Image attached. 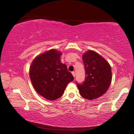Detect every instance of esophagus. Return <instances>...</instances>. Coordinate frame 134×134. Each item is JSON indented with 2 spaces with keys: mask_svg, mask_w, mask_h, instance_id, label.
<instances>
[{
  "mask_svg": "<svg viewBox=\"0 0 134 134\" xmlns=\"http://www.w3.org/2000/svg\"><path fill=\"white\" fill-rule=\"evenodd\" d=\"M71 73H72V76H73V77H75V76H76L75 72H74V71H72V72H71Z\"/></svg>",
  "mask_w": 134,
  "mask_h": 134,
  "instance_id": "34e87169",
  "label": "esophagus"
}]
</instances>
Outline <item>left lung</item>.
<instances>
[{
	"label": "left lung",
	"mask_w": 134,
	"mask_h": 134,
	"mask_svg": "<svg viewBox=\"0 0 134 134\" xmlns=\"http://www.w3.org/2000/svg\"><path fill=\"white\" fill-rule=\"evenodd\" d=\"M85 69V80L77 84L81 96L93 100L102 96L112 81L111 67L108 62L95 51L89 50L82 55Z\"/></svg>",
	"instance_id": "1"
}]
</instances>
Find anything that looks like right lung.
<instances>
[{
	"instance_id": "1",
	"label": "right lung",
	"mask_w": 134,
	"mask_h": 134,
	"mask_svg": "<svg viewBox=\"0 0 134 134\" xmlns=\"http://www.w3.org/2000/svg\"><path fill=\"white\" fill-rule=\"evenodd\" d=\"M62 54L56 49H50L35 57L29 68V76L35 90L49 100L60 98L68 84L74 80L67 65L61 62Z\"/></svg>"
}]
</instances>
